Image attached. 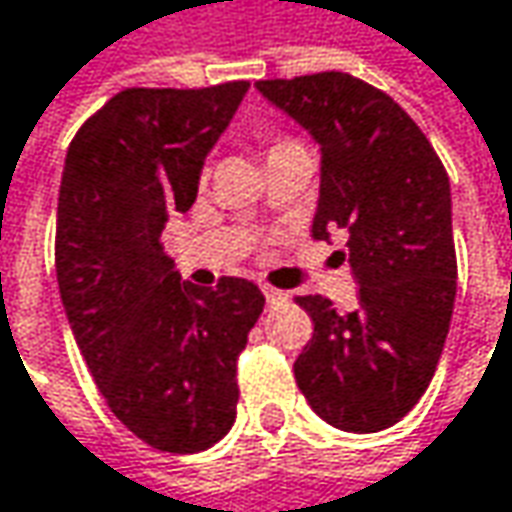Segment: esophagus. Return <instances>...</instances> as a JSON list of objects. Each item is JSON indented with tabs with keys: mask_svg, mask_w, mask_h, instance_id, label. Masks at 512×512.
<instances>
[{
	"mask_svg": "<svg viewBox=\"0 0 512 512\" xmlns=\"http://www.w3.org/2000/svg\"><path fill=\"white\" fill-rule=\"evenodd\" d=\"M262 291H265L268 306H276V303H282V300H285V294H282V291H276V288H271V285H265Z\"/></svg>",
	"mask_w": 512,
	"mask_h": 512,
	"instance_id": "obj_1",
	"label": "esophagus"
}]
</instances>
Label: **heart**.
Segmentation results:
<instances>
[{"mask_svg": "<svg viewBox=\"0 0 512 512\" xmlns=\"http://www.w3.org/2000/svg\"><path fill=\"white\" fill-rule=\"evenodd\" d=\"M282 145H294V139H276L274 145H271V151H274V148H282Z\"/></svg>", "mask_w": 512, "mask_h": 512, "instance_id": "b5f03b06", "label": "heart"}]
</instances>
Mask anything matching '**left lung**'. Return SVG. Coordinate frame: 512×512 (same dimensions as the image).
<instances>
[{"label":"left lung","mask_w":512,"mask_h":512,"mask_svg":"<svg viewBox=\"0 0 512 512\" xmlns=\"http://www.w3.org/2000/svg\"><path fill=\"white\" fill-rule=\"evenodd\" d=\"M320 145L311 236H347L361 306L338 314L309 294L314 335L294 361L311 411L341 431L373 434L425 393L446 347L457 259L449 174L417 122L347 72L256 81Z\"/></svg>","instance_id":"1"}]
</instances>
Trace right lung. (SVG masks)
Instances as JSON below:
<instances>
[{"label": "right lung", "instance_id": "right-lung-1", "mask_svg": "<svg viewBox=\"0 0 512 512\" xmlns=\"http://www.w3.org/2000/svg\"><path fill=\"white\" fill-rule=\"evenodd\" d=\"M247 81L113 95L75 133L57 198L55 268L75 344L139 440L195 455L236 422V361L265 309L259 285L180 282L165 221L198 198L206 154Z\"/></svg>", "mask_w": 512, "mask_h": 512}]
</instances>
